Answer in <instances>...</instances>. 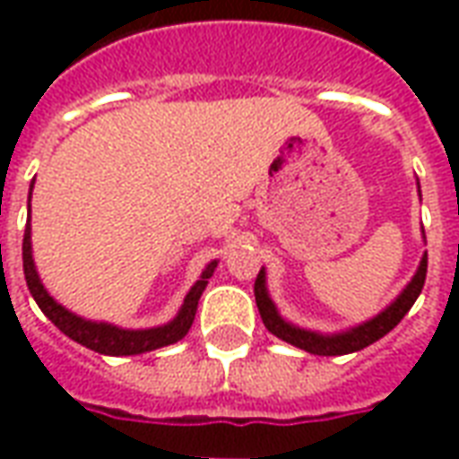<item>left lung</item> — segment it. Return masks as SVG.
Returning <instances> with one entry per match:
<instances>
[{
	"mask_svg": "<svg viewBox=\"0 0 459 459\" xmlns=\"http://www.w3.org/2000/svg\"><path fill=\"white\" fill-rule=\"evenodd\" d=\"M418 191H420V184H418ZM425 273H428V253H423L420 265L415 270L411 282L405 285L403 292L388 307L381 309L376 317L366 319L361 325L344 329V332H334V334H322V332H315V329L298 327V325H292V322L282 317L278 307H275V302L270 299L268 282H265V268H260L258 278H255V302H258V312L260 317H263V325L268 327L270 334H275L282 342H288V344L305 349L309 354L317 356L354 354V351H361L364 346L374 344L381 337H385L408 315V309L413 307V302L420 295V290H423Z\"/></svg>",
	"mask_w": 459,
	"mask_h": 459,
	"instance_id": "1",
	"label": "left lung"
}]
</instances>
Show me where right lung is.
I'll return each mask as SVG.
<instances>
[{
  "label": "right lung",
  "mask_w": 459,
  "mask_h": 459,
  "mask_svg": "<svg viewBox=\"0 0 459 459\" xmlns=\"http://www.w3.org/2000/svg\"><path fill=\"white\" fill-rule=\"evenodd\" d=\"M31 191H34V181L29 186V223L24 230V243H22V258H24V278L29 285L31 298L36 299V305L41 307L46 317L54 322L56 327L64 332L65 337H71L78 344L93 349L98 354L105 356H134L144 354V351H154L160 346H169L174 342H179L181 337H186V332L194 325L196 317V307H199L201 292L209 285V278L213 275V270L219 265V260H211L206 268L201 270V278L191 285L186 292V298L181 302L177 317L152 329H122L108 322H93V319L78 317L75 312L65 309L64 305H58L48 290L44 288V282L39 278V270L34 265V255H31Z\"/></svg>",
  "instance_id": "obj_1"
}]
</instances>
